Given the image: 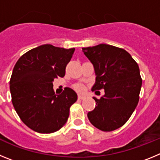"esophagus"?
Listing matches in <instances>:
<instances>
[{
    "label": "esophagus",
    "mask_w": 160,
    "mask_h": 160,
    "mask_svg": "<svg viewBox=\"0 0 160 160\" xmlns=\"http://www.w3.org/2000/svg\"><path fill=\"white\" fill-rule=\"evenodd\" d=\"M78 99H81V100H82V99H84L85 98V97L84 96H82V95H78Z\"/></svg>",
    "instance_id": "34e87169"
}]
</instances>
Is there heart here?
<instances>
[{"label": "heart", "mask_w": 160, "mask_h": 160, "mask_svg": "<svg viewBox=\"0 0 160 160\" xmlns=\"http://www.w3.org/2000/svg\"><path fill=\"white\" fill-rule=\"evenodd\" d=\"M74 89L77 90L78 92H83V90H84V87H83V85L82 84H77L75 85Z\"/></svg>", "instance_id": "b5f03b06"}]
</instances>
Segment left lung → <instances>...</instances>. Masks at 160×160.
<instances>
[{"label": "left lung", "instance_id": "8db88e82", "mask_svg": "<svg viewBox=\"0 0 160 160\" xmlns=\"http://www.w3.org/2000/svg\"><path fill=\"white\" fill-rule=\"evenodd\" d=\"M82 51L94 67L92 90L105 91L99 99L93 98L96 107L87 117L98 129L114 131L128 122L138 105L142 87L139 68L128 52L111 45L99 44Z\"/></svg>", "mask_w": 160, "mask_h": 160}]
</instances>
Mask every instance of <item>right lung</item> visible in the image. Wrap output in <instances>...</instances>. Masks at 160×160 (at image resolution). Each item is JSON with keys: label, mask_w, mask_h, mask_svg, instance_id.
<instances>
[{"label": "right lung", "mask_w": 160, "mask_h": 160, "mask_svg": "<svg viewBox=\"0 0 160 160\" xmlns=\"http://www.w3.org/2000/svg\"><path fill=\"white\" fill-rule=\"evenodd\" d=\"M74 49L42 45L26 52L14 66L9 82L12 105L22 122L32 131L49 134L67 122L78 95L69 87L56 95L53 82L64 77Z\"/></svg>", "instance_id": "right-lung-1"}]
</instances>
